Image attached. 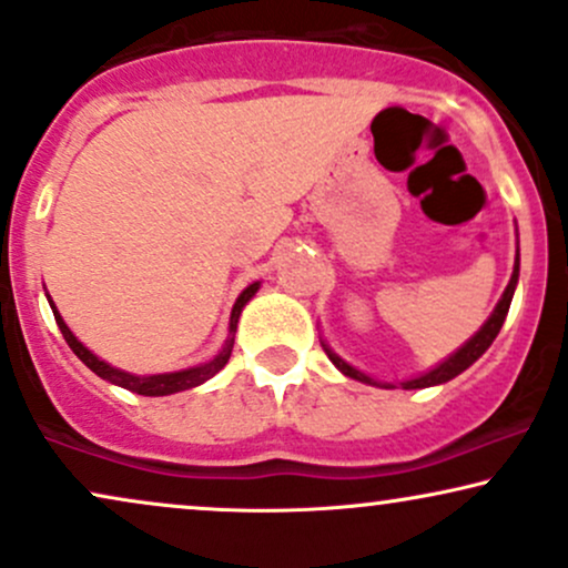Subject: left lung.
I'll return each instance as SVG.
<instances>
[{"label":"left lung","mask_w":568,"mask_h":568,"mask_svg":"<svg viewBox=\"0 0 568 568\" xmlns=\"http://www.w3.org/2000/svg\"><path fill=\"white\" fill-rule=\"evenodd\" d=\"M516 283H518V254H516L514 275H510V283H508V288H505L503 298H500V302H497L495 312L489 314V320H487V323H484V325L479 327V333H476L474 338H468L466 344H463L460 349H457L455 354H449V357L444 359L442 365H436L434 371L423 373V375H418V378H409V381H405V384H402V388H428V386H439V384H447V381H453L455 375H460L463 371H468V367L474 365V362L479 359L481 354L489 349V346H491V341L497 338V333H500V327H503V323H505V317H508L510 302H514V291H516ZM323 346H325V344H323ZM325 354H327V357H331V362H333V365L338 367L341 373H344V375H349V378H354V381H362V384H371V386H386V388L392 386V384H378V381H373L371 375L359 373L357 367H352L349 362H344V359H341L338 354L333 352V349H327V346H325ZM392 388H394V386H392Z\"/></svg>","instance_id":"8db88e82"}]
</instances>
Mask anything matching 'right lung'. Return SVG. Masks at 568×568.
I'll list each match as a JSON object with an SVG mask.
<instances>
[{"mask_svg": "<svg viewBox=\"0 0 568 568\" xmlns=\"http://www.w3.org/2000/svg\"><path fill=\"white\" fill-rule=\"evenodd\" d=\"M258 285L262 283H251L248 288H245L241 296H237L235 306H232V314H230V336L224 341L222 352L216 354L214 359L203 362V365H195V367H187V371H176V373H159V375H134V373H126V371H119V367H111L105 359H100L98 354H92L87 349L81 341L73 336L71 327L63 323V317H60L58 306L52 304V298L47 296V302L52 306V314H54V323H58L60 333H63L65 344L71 346L73 354L84 362L92 373H98L100 378L111 381V384L121 386V388H129V392L134 394H142V396H166V394H176V392H184V388H193V386H201L206 384L209 378H214V375L222 371L224 365H227L230 354H232V344H235V331H237V320H241V312L243 306L254 298V293L258 291Z\"/></svg>", "mask_w": 568, "mask_h": 568, "instance_id": "1", "label": "right lung"}]
</instances>
